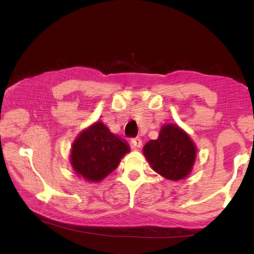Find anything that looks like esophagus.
<instances>
[{"label": "esophagus", "instance_id": "34e87169", "mask_svg": "<svg viewBox=\"0 0 254 254\" xmlns=\"http://www.w3.org/2000/svg\"><path fill=\"white\" fill-rule=\"evenodd\" d=\"M130 143H131V147L135 148V149L142 147V141H141L140 137H135V139H132Z\"/></svg>", "mask_w": 254, "mask_h": 254}]
</instances>
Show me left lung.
<instances>
[{"mask_svg": "<svg viewBox=\"0 0 254 254\" xmlns=\"http://www.w3.org/2000/svg\"><path fill=\"white\" fill-rule=\"evenodd\" d=\"M197 148L191 137L177 124L161 127L159 136L143 147V154L151 168L166 179L177 182L191 173Z\"/></svg>", "mask_w": 254, "mask_h": 254, "instance_id": "left-lung-1", "label": "left lung"}]
</instances>
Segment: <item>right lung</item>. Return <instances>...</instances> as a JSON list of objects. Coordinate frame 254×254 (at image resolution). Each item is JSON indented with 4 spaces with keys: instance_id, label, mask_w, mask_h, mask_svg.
<instances>
[{
    "instance_id": "1",
    "label": "right lung",
    "mask_w": 254,
    "mask_h": 254,
    "mask_svg": "<svg viewBox=\"0 0 254 254\" xmlns=\"http://www.w3.org/2000/svg\"><path fill=\"white\" fill-rule=\"evenodd\" d=\"M130 152L126 141L111 133L97 121L76 136L69 154L75 174L88 183H100L118 168L121 159Z\"/></svg>"
}]
</instances>
